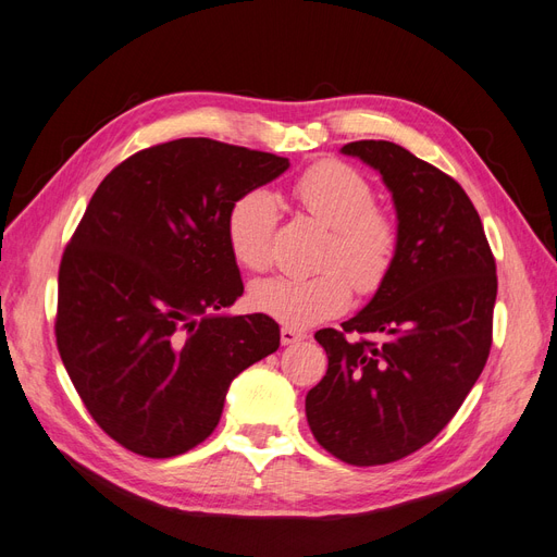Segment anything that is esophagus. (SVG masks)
I'll return each instance as SVG.
<instances>
[{
    "label": "esophagus",
    "instance_id": "obj_1",
    "mask_svg": "<svg viewBox=\"0 0 557 557\" xmlns=\"http://www.w3.org/2000/svg\"><path fill=\"white\" fill-rule=\"evenodd\" d=\"M280 341H282V345H296V343H300V341H306V333H300V331H296V329L284 326V329L280 331Z\"/></svg>",
    "mask_w": 557,
    "mask_h": 557
}]
</instances>
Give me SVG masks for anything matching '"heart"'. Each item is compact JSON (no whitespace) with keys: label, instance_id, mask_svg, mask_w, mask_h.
I'll list each match as a JSON object with an SVG mask.
<instances>
[{"label":"heart","instance_id":"obj_1","mask_svg":"<svg viewBox=\"0 0 557 557\" xmlns=\"http://www.w3.org/2000/svg\"><path fill=\"white\" fill-rule=\"evenodd\" d=\"M294 196L333 235L324 253L326 270L310 277L273 275L249 287L251 308L289 329H306L347 310L352 287L375 294L392 275L399 253L396 221L375 208L369 180L341 161L308 168L294 184ZM277 200L268 188H249L226 214V243L247 270H263L273 253Z\"/></svg>","mask_w":557,"mask_h":557}]
</instances>
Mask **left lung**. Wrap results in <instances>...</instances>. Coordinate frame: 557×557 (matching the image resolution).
I'll return each mask as SVG.
<instances>
[{"instance_id": "1", "label": "left lung", "mask_w": 557, "mask_h": 557, "mask_svg": "<svg viewBox=\"0 0 557 557\" xmlns=\"http://www.w3.org/2000/svg\"><path fill=\"white\" fill-rule=\"evenodd\" d=\"M341 153L383 177L399 253L343 331L314 333L329 369L306 416L333 457L375 467L420 450L475 385L492 345L497 268L479 212L446 172L385 139L349 141Z\"/></svg>"}]
</instances>
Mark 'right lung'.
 Instances as JSON below:
<instances>
[{
  "label": "right lung",
  "mask_w": 557,
  "mask_h": 557,
  "mask_svg": "<svg viewBox=\"0 0 557 557\" xmlns=\"http://www.w3.org/2000/svg\"><path fill=\"white\" fill-rule=\"evenodd\" d=\"M289 158L182 137L111 170L62 253L55 338L92 420L163 459L208 438L226 392L280 347L265 314H228L245 287L226 214Z\"/></svg>",
  "instance_id": "right-lung-1"
}]
</instances>
